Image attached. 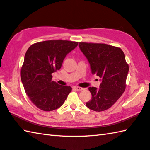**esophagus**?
<instances>
[{
  "mask_svg": "<svg viewBox=\"0 0 150 150\" xmlns=\"http://www.w3.org/2000/svg\"><path fill=\"white\" fill-rule=\"evenodd\" d=\"M74 88L76 90V91H83L84 89L83 88H81L80 86H74Z\"/></svg>",
  "mask_w": 150,
  "mask_h": 150,
  "instance_id": "34e87169",
  "label": "esophagus"
}]
</instances>
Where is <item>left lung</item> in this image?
I'll return each mask as SVG.
<instances>
[{
	"label": "left lung",
	"instance_id": "1",
	"mask_svg": "<svg viewBox=\"0 0 150 150\" xmlns=\"http://www.w3.org/2000/svg\"><path fill=\"white\" fill-rule=\"evenodd\" d=\"M79 46L91 64L92 74L102 80L99 88H88L92 98L86 107L95 111L107 110L126 88L129 67L124 52L120 48L103 43L81 42Z\"/></svg>",
	"mask_w": 150,
	"mask_h": 150
}]
</instances>
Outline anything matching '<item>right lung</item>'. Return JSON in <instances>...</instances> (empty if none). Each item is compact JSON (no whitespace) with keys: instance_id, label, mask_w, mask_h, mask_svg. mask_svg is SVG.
Segmentation results:
<instances>
[{"instance_id":"obj_1","label":"right lung","mask_w":150,"mask_h":150,"mask_svg":"<svg viewBox=\"0 0 150 150\" xmlns=\"http://www.w3.org/2000/svg\"><path fill=\"white\" fill-rule=\"evenodd\" d=\"M78 45L67 40H49L33 44L27 50L20 70L21 80L31 102L45 111L63 105L71 87L52 81V73L60 69L65 57Z\"/></svg>"}]
</instances>
